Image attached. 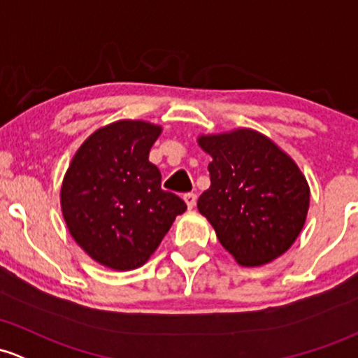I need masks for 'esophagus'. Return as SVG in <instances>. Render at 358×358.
I'll return each mask as SVG.
<instances>
[{"label": "esophagus", "mask_w": 358, "mask_h": 358, "mask_svg": "<svg viewBox=\"0 0 358 358\" xmlns=\"http://www.w3.org/2000/svg\"><path fill=\"white\" fill-rule=\"evenodd\" d=\"M183 201H185L187 208L194 209L195 202H197V195H195V194H185V195H183Z\"/></svg>", "instance_id": "obj_1"}]
</instances>
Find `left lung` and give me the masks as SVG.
<instances>
[{
    "label": "left lung",
    "mask_w": 358,
    "mask_h": 358,
    "mask_svg": "<svg viewBox=\"0 0 358 358\" xmlns=\"http://www.w3.org/2000/svg\"><path fill=\"white\" fill-rule=\"evenodd\" d=\"M210 187L197 209L231 257L257 268L283 255L306 224L310 189L306 175L268 135L252 129L201 134Z\"/></svg>",
    "instance_id": "obj_1"
}]
</instances>
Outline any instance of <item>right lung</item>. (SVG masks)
<instances>
[{"label":"right lung","mask_w":358,"mask_h":358,"mask_svg":"<svg viewBox=\"0 0 358 358\" xmlns=\"http://www.w3.org/2000/svg\"><path fill=\"white\" fill-rule=\"evenodd\" d=\"M163 127L118 120L90 134L63 176L59 204L71 238L113 271L144 266L187 206L161 189L149 150Z\"/></svg>","instance_id":"obj_1"}]
</instances>
